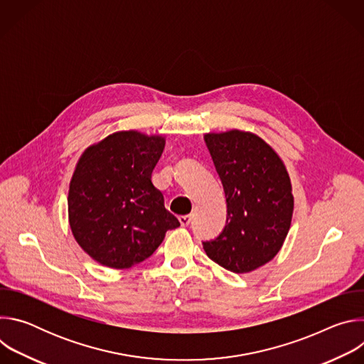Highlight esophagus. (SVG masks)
I'll return each instance as SVG.
<instances>
[{
  "instance_id": "34e87169",
  "label": "esophagus",
  "mask_w": 364,
  "mask_h": 364,
  "mask_svg": "<svg viewBox=\"0 0 364 364\" xmlns=\"http://www.w3.org/2000/svg\"><path fill=\"white\" fill-rule=\"evenodd\" d=\"M178 220H180L181 226H188V225L191 223V216H190V215H186V216H180V218H178Z\"/></svg>"
}]
</instances>
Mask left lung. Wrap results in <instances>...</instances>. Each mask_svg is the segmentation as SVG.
<instances>
[{
	"mask_svg": "<svg viewBox=\"0 0 364 364\" xmlns=\"http://www.w3.org/2000/svg\"><path fill=\"white\" fill-rule=\"evenodd\" d=\"M222 180L228 218L222 233L203 242L213 262L235 274L268 264L279 252L292 219L289 176L278 154L243 131L205 134Z\"/></svg>",
	"mask_w": 364,
	"mask_h": 364,
	"instance_id": "left-lung-1",
	"label": "left lung"
}]
</instances>
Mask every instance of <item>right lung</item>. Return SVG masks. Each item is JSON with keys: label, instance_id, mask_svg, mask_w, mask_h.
Returning a JSON list of instances; mask_svg holds the SVG:
<instances>
[{"label": "right lung", "instance_id": "obj_1", "mask_svg": "<svg viewBox=\"0 0 364 364\" xmlns=\"http://www.w3.org/2000/svg\"><path fill=\"white\" fill-rule=\"evenodd\" d=\"M164 145L163 136L122 131L80 157L69 187V223L76 242L99 264L131 268L180 226L151 181Z\"/></svg>", "mask_w": 364, "mask_h": 364}]
</instances>
